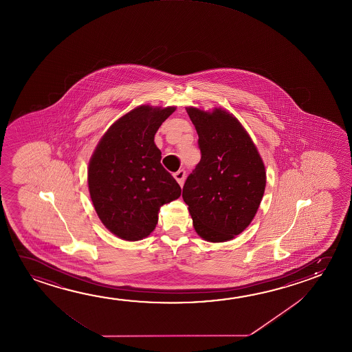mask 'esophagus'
I'll list each match as a JSON object with an SVG mask.
<instances>
[{
    "label": "esophagus",
    "mask_w": 352,
    "mask_h": 352,
    "mask_svg": "<svg viewBox=\"0 0 352 352\" xmlns=\"http://www.w3.org/2000/svg\"><path fill=\"white\" fill-rule=\"evenodd\" d=\"M173 175L175 180L178 182L179 185L183 186V184H184L185 175H186L184 169H179L178 172H175Z\"/></svg>",
    "instance_id": "esophagus-1"
}]
</instances>
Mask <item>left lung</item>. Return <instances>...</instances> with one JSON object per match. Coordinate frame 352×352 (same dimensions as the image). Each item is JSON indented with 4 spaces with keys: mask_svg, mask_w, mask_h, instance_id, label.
Instances as JSON below:
<instances>
[{
    "mask_svg": "<svg viewBox=\"0 0 352 352\" xmlns=\"http://www.w3.org/2000/svg\"><path fill=\"white\" fill-rule=\"evenodd\" d=\"M199 134L201 161L190 174L183 199L196 233L223 243L252 222L265 194V168L248 131L226 109L186 107Z\"/></svg>",
    "mask_w": 352,
    "mask_h": 352,
    "instance_id": "left-lung-1",
    "label": "left lung"
}]
</instances>
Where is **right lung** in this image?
I'll return each mask as SVG.
<instances>
[{"label":"right lung","mask_w":352,"mask_h":352,"mask_svg":"<svg viewBox=\"0 0 352 352\" xmlns=\"http://www.w3.org/2000/svg\"><path fill=\"white\" fill-rule=\"evenodd\" d=\"M174 111L148 104L131 109L109 126L90 158L92 205L103 226L126 241L148 236L161 206L182 194L155 144L157 130Z\"/></svg>","instance_id":"right-lung-1"}]
</instances>
